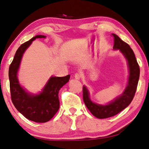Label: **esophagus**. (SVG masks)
I'll use <instances>...</instances> for the list:
<instances>
[{
  "instance_id": "obj_1",
  "label": "esophagus",
  "mask_w": 149,
  "mask_h": 149,
  "mask_svg": "<svg viewBox=\"0 0 149 149\" xmlns=\"http://www.w3.org/2000/svg\"><path fill=\"white\" fill-rule=\"evenodd\" d=\"M74 78H76V79L79 80V79H80V78H81V74L80 73H78V72H77V73L75 74Z\"/></svg>"
}]
</instances>
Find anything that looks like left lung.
I'll return each instance as SVG.
<instances>
[{
  "label": "left lung",
  "mask_w": 149,
  "mask_h": 149,
  "mask_svg": "<svg viewBox=\"0 0 149 149\" xmlns=\"http://www.w3.org/2000/svg\"><path fill=\"white\" fill-rule=\"evenodd\" d=\"M113 37L114 50H119L128 61L129 77L128 84L121 95L106 105H100L93 102L89 98L88 89L83 86V100L86 107L95 117L99 119H106L116 116L123 110L131 103L135 95L138 84L140 70L134 52L129 45L115 33Z\"/></svg>",
  "instance_id": "left-lung-1"
}]
</instances>
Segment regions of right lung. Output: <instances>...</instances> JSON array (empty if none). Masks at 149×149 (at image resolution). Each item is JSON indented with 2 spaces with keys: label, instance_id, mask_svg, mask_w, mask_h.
Segmentation results:
<instances>
[{
  "label": "right lung",
  "instance_id": "add662e5",
  "mask_svg": "<svg viewBox=\"0 0 149 149\" xmlns=\"http://www.w3.org/2000/svg\"><path fill=\"white\" fill-rule=\"evenodd\" d=\"M45 38L42 35L36 36L22 44L16 51L9 67L11 99L13 105L26 119L36 123H46L56 113L60 108L59 91L69 82L70 78L69 74L63 77H51L38 95L29 93L19 84L17 72L24 52L36 39Z\"/></svg>",
  "mask_w": 149,
  "mask_h": 149
}]
</instances>
